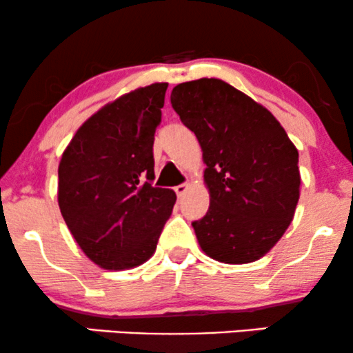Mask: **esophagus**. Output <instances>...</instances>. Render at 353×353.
Instances as JSON below:
<instances>
[{
	"label": "esophagus",
	"instance_id": "1",
	"mask_svg": "<svg viewBox=\"0 0 353 353\" xmlns=\"http://www.w3.org/2000/svg\"><path fill=\"white\" fill-rule=\"evenodd\" d=\"M186 190H188V183H181V185L175 186V193L178 194V196H183Z\"/></svg>",
	"mask_w": 353,
	"mask_h": 353
}]
</instances>
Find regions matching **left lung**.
Wrapping results in <instances>:
<instances>
[{
    "label": "left lung",
    "mask_w": 353,
    "mask_h": 353,
    "mask_svg": "<svg viewBox=\"0 0 353 353\" xmlns=\"http://www.w3.org/2000/svg\"><path fill=\"white\" fill-rule=\"evenodd\" d=\"M170 101L206 163L210 210L191 223L199 245L219 262H255L293 221L301 185L296 147L272 112L217 78L176 85Z\"/></svg>",
    "instance_id": "8db88e82"
}]
</instances>
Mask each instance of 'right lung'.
Listing matches in <instances>:
<instances>
[{
    "instance_id": "add662e5",
    "label": "right lung",
    "mask_w": 353,
    "mask_h": 353,
    "mask_svg": "<svg viewBox=\"0 0 353 353\" xmlns=\"http://www.w3.org/2000/svg\"><path fill=\"white\" fill-rule=\"evenodd\" d=\"M167 83L117 98L77 130L59 165V206L88 259L125 270L150 259L176 194L154 186Z\"/></svg>"
}]
</instances>
